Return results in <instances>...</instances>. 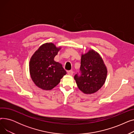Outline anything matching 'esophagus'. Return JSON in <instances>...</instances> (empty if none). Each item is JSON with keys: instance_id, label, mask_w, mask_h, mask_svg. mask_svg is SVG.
<instances>
[{"instance_id": "esophagus-1", "label": "esophagus", "mask_w": 134, "mask_h": 134, "mask_svg": "<svg viewBox=\"0 0 134 134\" xmlns=\"http://www.w3.org/2000/svg\"><path fill=\"white\" fill-rule=\"evenodd\" d=\"M67 73H68V74L69 75H71V76H72V75H73V72L72 71H68V72H67Z\"/></svg>"}]
</instances>
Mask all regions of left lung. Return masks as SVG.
I'll list each match as a JSON object with an SVG mask.
<instances>
[{"instance_id": "left-lung-1", "label": "left lung", "mask_w": 134, "mask_h": 134, "mask_svg": "<svg viewBox=\"0 0 134 134\" xmlns=\"http://www.w3.org/2000/svg\"><path fill=\"white\" fill-rule=\"evenodd\" d=\"M107 69L100 55L94 50L82 54L80 75H74L78 88L85 94L96 92L104 84Z\"/></svg>"}]
</instances>
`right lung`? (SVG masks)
<instances>
[{
	"label": "right lung",
	"instance_id": "1",
	"mask_svg": "<svg viewBox=\"0 0 134 134\" xmlns=\"http://www.w3.org/2000/svg\"><path fill=\"white\" fill-rule=\"evenodd\" d=\"M60 49L52 43H46L40 46L30 59L31 78L35 85L42 90L53 89L66 74L61 63L54 60Z\"/></svg>",
	"mask_w": 134,
	"mask_h": 134
}]
</instances>
